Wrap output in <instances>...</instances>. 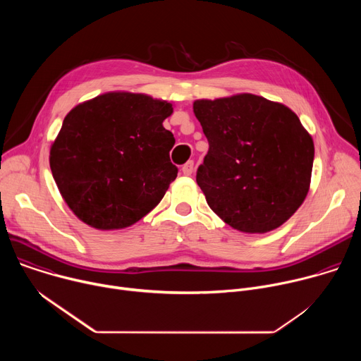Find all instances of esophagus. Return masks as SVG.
I'll return each instance as SVG.
<instances>
[{
    "mask_svg": "<svg viewBox=\"0 0 361 361\" xmlns=\"http://www.w3.org/2000/svg\"><path fill=\"white\" fill-rule=\"evenodd\" d=\"M192 170H194V163H192V161H187V163L183 166V169H181V171H183L184 176H191V174H192Z\"/></svg>",
    "mask_w": 361,
    "mask_h": 361,
    "instance_id": "1",
    "label": "esophagus"
}]
</instances>
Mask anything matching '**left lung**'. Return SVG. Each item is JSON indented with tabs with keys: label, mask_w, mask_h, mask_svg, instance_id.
<instances>
[{
	"label": "left lung",
	"mask_w": 361,
	"mask_h": 361,
	"mask_svg": "<svg viewBox=\"0 0 361 361\" xmlns=\"http://www.w3.org/2000/svg\"><path fill=\"white\" fill-rule=\"evenodd\" d=\"M192 109L209 141L195 178L210 209L243 233L286 223L308 192L314 160L298 117L254 94L197 99Z\"/></svg>",
	"instance_id": "8db88e82"
}]
</instances>
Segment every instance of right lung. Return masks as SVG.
Returning <instances> with one entry per match:
<instances>
[{
    "label": "right lung",
    "instance_id": "right-lung-1",
    "mask_svg": "<svg viewBox=\"0 0 361 361\" xmlns=\"http://www.w3.org/2000/svg\"><path fill=\"white\" fill-rule=\"evenodd\" d=\"M173 104L107 92L73 109L51 145L49 167L73 213L98 230L126 228L161 201L178 169L163 121Z\"/></svg>",
    "mask_w": 361,
    "mask_h": 361
}]
</instances>
